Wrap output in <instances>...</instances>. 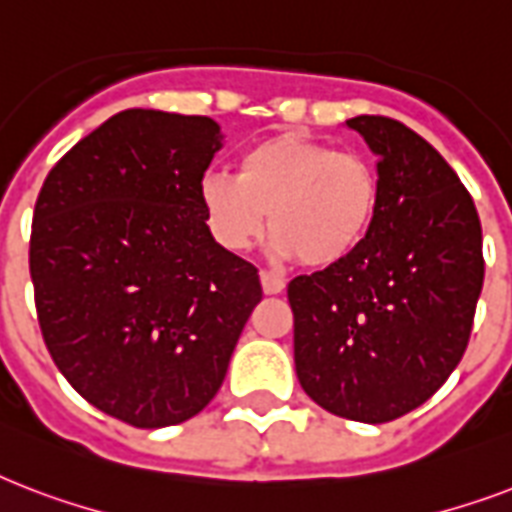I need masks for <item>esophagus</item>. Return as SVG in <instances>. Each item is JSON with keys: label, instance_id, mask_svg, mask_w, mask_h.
Wrapping results in <instances>:
<instances>
[{"label": "esophagus", "instance_id": "1", "mask_svg": "<svg viewBox=\"0 0 512 512\" xmlns=\"http://www.w3.org/2000/svg\"><path fill=\"white\" fill-rule=\"evenodd\" d=\"M260 281H263L265 295H281V292H284V279L276 276V273L260 271Z\"/></svg>", "mask_w": 512, "mask_h": 512}]
</instances>
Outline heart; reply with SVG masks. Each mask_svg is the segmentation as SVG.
Returning a JSON list of instances; mask_svg holds the SVG:
<instances>
[{
	"label": "heart",
	"mask_w": 512,
	"mask_h": 512,
	"mask_svg": "<svg viewBox=\"0 0 512 512\" xmlns=\"http://www.w3.org/2000/svg\"><path fill=\"white\" fill-rule=\"evenodd\" d=\"M199 199L220 247H252L268 223L281 257L335 268L356 255L372 228L380 177L361 154L281 132L241 154L239 175L207 172Z\"/></svg>",
	"instance_id": "1"
}]
</instances>
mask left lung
Segmentation results:
<instances>
[{
    "label": "left lung",
    "mask_w": 512,
    "mask_h": 512,
    "mask_svg": "<svg viewBox=\"0 0 512 512\" xmlns=\"http://www.w3.org/2000/svg\"><path fill=\"white\" fill-rule=\"evenodd\" d=\"M380 156V201L353 257L289 281L295 369L308 396L356 422L404 417L446 382L473 332L484 239L457 172L406 124L356 116Z\"/></svg>",
    "instance_id": "obj_1"
}]
</instances>
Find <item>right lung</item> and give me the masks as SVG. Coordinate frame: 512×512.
I'll return each instance as SVG.
<instances>
[{
	"label": "right lung",
	"mask_w": 512,
	"mask_h": 512,
	"mask_svg": "<svg viewBox=\"0 0 512 512\" xmlns=\"http://www.w3.org/2000/svg\"><path fill=\"white\" fill-rule=\"evenodd\" d=\"M220 148L209 116L130 108L44 180L28 268L52 361L135 428L191 420L215 398L263 287L220 247L199 183Z\"/></svg>",
	"instance_id": "add662e5"
}]
</instances>
